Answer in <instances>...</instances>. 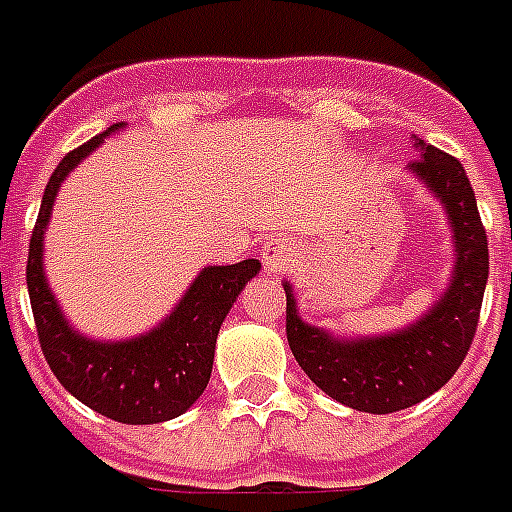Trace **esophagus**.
Wrapping results in <instances>:
<instances>
[{
    "mask_svg": "<svg viewBox=\"0 0 512 512\" xmlns=\"http://www.w3.org/2000/svg\"><path fill=\"white\" fill-rule=\"evenodd\" d=\"M294 255H297V249H294L292 239H286V236H276V239H268L263 247V263L268 273H281L284 268L294 263Z\"/></svg>",
    "mask_w": 512,
    "mask_h": 512,
    "instance_id": "1",
    "label": "esophagus"
}]
</instances>
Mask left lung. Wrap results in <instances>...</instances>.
Listing matches in <instances>:
<instances>
[{"label": "left lung", "instance_id": "left-lung-1", "mask_svg": "<svg viewBox=\"0 0 512 512\" xmlns=\"http://www.w3.org/2000/svg\"><path fill=\"white\" fill-rule=\"evenodd\" d=\"M413 147L421 157L407 170L442 202L452 228L455 268L442 297L418 321L389 334L334 336L302 321L292 284L284 281L286 339L299 368L331 400L360 413L413 407L455 376L471 350L489 278L486 231L463 165L418 136Z\"/></svg>", "mask_w": 512, "mask_h": 512}]
</instances>
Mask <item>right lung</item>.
<instances>
[{
    "mask_svg": "<svg viewBox=\"0 0 512 512\" xmlns=\"http://www.w3.org/2000/svg\"><path fill=\"white\" fill-rule=\"evenodd\" d=\"M115 123L68 152L49 178L28 249L26 284L41 352L49 368L78 402L105 418L131 426L162 423L184 415L202 397L213 373L220 323L242 294L249 278L260 273V260L236 265H207L191 281L178 305L155 328L134 339L102 342L70 326L57 305L44 273V234L54 199L70 170L81 165L110 134Z\"/></svg>",
    "mask_w": 512,
    "mask_h": 512,
    "instance_id": "obj_1",
    "label": "right lung"
}]
</instances>
